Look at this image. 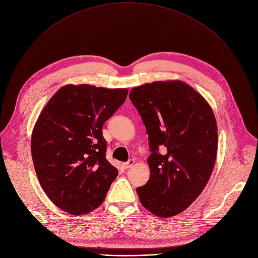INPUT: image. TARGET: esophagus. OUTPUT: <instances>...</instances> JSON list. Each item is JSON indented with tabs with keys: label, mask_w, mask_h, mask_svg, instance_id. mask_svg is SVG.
Listing matches in <instances>:
<instances>
[{
	"label": "esophagus",
	"mask_w": 258,
	"mask_h": 258,
	"mask_svg": "<svg viewBox=\"0 0 258 258\" xmlns=\"http://www.w3.org/2000/svg\"><path fill=\"white\" fill-rule=\"evenodd\" d=\"M134 163H135V159H130L128 161L122 163V167L124 169H130V168H132L134 166Z\"/></svg>",
	"instance_id": "obj_1"
}]
</instances>
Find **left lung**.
Segmentation results:
<instances>
[{"instance_id": "8db88e82", "label": "left lung", "mask_w": 258, "mask_h": 258, "mask_svg": "<svg viewBox=\"0 0 258 258\" xmlns=\"http://www.w3.org/2000/svg\"><path fill=\"white\" fill-rule=\"evenodd\" d=\"M130 100L145 124L151 154L141 204L158 217L175 216L202 194L212 174L218 134L214 113L191 86L179 80L135 87Z\"/></svg>"}]
</instances>
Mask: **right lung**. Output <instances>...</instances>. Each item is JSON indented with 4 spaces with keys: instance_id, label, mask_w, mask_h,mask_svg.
<instances>
[{
    "instance_id": "add662e5",
    "label": "right lung",
    "mask_w": 258,
    "mask_h": 258,
    "mask_svg": "<svg viewBox=\"0 0 258 258\" xmlns=\"http://www.w3.org/2000/svg\"><path fill=\"white\" fill-rule=\"evenodd\" d=\"M127 92L69 84L41 112L31 141L34 167L45 194L64 212L82 215L97 209L118 175L106 158L102 130Z\"/></svg>"
}]
</instances>
